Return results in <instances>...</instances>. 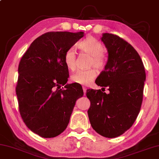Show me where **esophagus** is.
Returning <instances> with one entry per match:
<instances>
[{
	"mask_svg": "<svg viewBox=\"0 0 159 159\" xmlns=\"http://www.w3.org/2000/svg\"><path fill=\"white\" fill-rule=\"evenodd\" d=\"M86 89H87L86 87L83 86V90H84V94H86Z\"/></svg>",
	"mask_w": 159,
	"mask_h": 159,
	"instance_id": "obj_1",
	"label": "esophagus"
}]
</instances>
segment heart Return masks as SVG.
Segmentation results:
<instances>
[{"label": "heart", "instance_id": "b5f03b06", "mask_svg": "<svg viewBox=\"0 0 159 159\" xmlns=\"http://www.w3.org/2000/svg\"><path fill=\"white\" fill-rule=\"evenodd\" d=\"M78 48L83 53L91 56L89 67H95L98 70H103L107 65V59L104 56L103 45L93 37L89 36L79 43ZM63 62L66 67L70 71L75 70L76 68V57L73 49H68L63 56ZM97 76V71L95 68L86 70H79L71 76L72 82L80 85H89Z\"/></svg>", "mask_w": 159, "mask_h": 159}]
</instances>
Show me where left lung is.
Returning <instances> with one entry per match:
<instances>
[{
	"label": "left lung",
	"mask_w": 159,
	"mask_h": 159,
	"mask_svg": "<svg viewBox=\"0 0 159 159\" xmlns=\"http://www.w3.org/2000/svg\"><path fill=\"white\" fill-rule=\"evenodd\" d=\"M101 41L108 50L107 65L96 80L101 89H89L88 110L93 129L106 138H115L132 126L140 112L146 72L140 56L118 35L103 34Z\"/></svg>",
	"instance_id": "left-lung-1"
}]
</instances>
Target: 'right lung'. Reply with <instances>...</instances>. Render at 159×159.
<instances>
[{"label":"right lung","mask_w":159,"mask_h":159,"mask_svg":"<svg viewBox=\"0 0 159 159\" xmlns=\"http://www.w3.org/2000/svg\"><path fill=\"white\" fill-rule=\"evenodd\" d=\"M84 35V32L46 33L30 44L19 63L16 92L20 116L43 138L64 131L75 101L84 95L81 86L66 84L69 73L63 62L65 52Z\"/></svg>","instance_id":"1"}]
</instances>
